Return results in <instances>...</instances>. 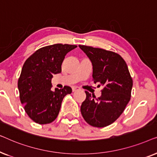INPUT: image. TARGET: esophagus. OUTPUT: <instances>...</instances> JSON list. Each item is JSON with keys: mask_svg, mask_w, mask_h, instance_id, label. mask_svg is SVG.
Instances as JSON below:
<instances>
[{"mask_svg": "<svg viewBox=\"0 0 157 157\" xmlns=\"http://www.w3.org/2000/svg\"><path fill=\"white\" fill-rule=\"evenodd\" d=\"M78 90H80V88L78 87V86H73L72 87V91H78Z\"/></svg>", "mask_w": 157, "mask_h": 157, "instance_id": "34e87169", "label": "esophagus"}]
</instances>
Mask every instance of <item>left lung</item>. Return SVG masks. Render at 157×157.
Here are the masks:
<instances>
[{"label":"left lung","mask_w":157,"mask_h":157,"mask_svg":"<svg viewBox=\"0 0 157 157\" xmlns=\"http://www.w3.org/2000/svg\"><path fill=\"white\" fill-rule=\"evenodd\" d=\"M78 46L91 61L94 82L104 86L101 96L98 98L85 91L86 98L81 104V114L91 126L104 127L113 123L125 109L131 98L132 78L125 61L118 53L83 45Z\"/></svg>","instance_id":"obj_1"}]
</instances>
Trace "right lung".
Returning <instances> with one entry per match:
<instances>
[{
  "label": "right lung",
  "mask_w": 157,
  "mask_h": 157,
  "mask_svg": "<svg viewBox=\"0 0 157 157\" xmlns=\"http://www.w3.org/2000/svg\"><path fill=\"white\" fill-rule=\"evenodd\" d=\"M75 45L57 44L45 46L33 53L23 64L18 88L21 104L28 116L39 124L51 123L59 115L64 96L71 94L70 86L51 89L53 74L61 72L65 56Z\"/></svg>",
  "instance_id": "obj_1"
}]
</instances>
